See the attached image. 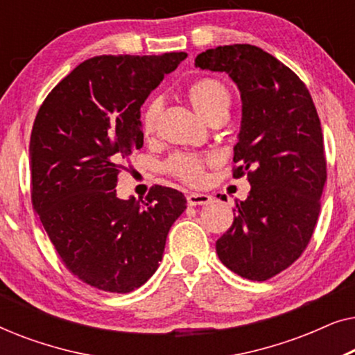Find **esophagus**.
I'll use <instances>...</instances> for the list:
<instances>
[{
	"label": "esophagus",
	"mask_w": 355,
	"mask_h": 355,
	"mask_svg": "<svg viewBox=\"0 0 355 355\" xmlns=\"http://www.w3.org/2000/svg\"><path fill=\"white\" fill-rule=\"evenodd\" d=\"M210 202H211V196H208V193H198V192L187 193V203L191 207L207 205V203Z\"/></svg>",
	"instance_id": "1"
}]
</instances>
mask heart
<instances>
[{"label": "heart", "instance_id": "heart-1", "mask_svg": "<svg viewBox=\"0 0 355 355\" xmlns=\"http://www.w3.org/2000/svg\"><path fill=\"white\" fill-rule=\"evenodd\" d=\"M187 98L197 113L203 116L208 123L226 119L232 105L230 89L221 80L213 79V77H202V79L193 80L187 87ZM162 106L163 101L158 96L145 105L140 116V128L144 135L155 134ZM211 163H215V157L210 153L178 152L164 162V171L189 186H200L205 181L207 166Z\"/></svg>", "mask_w": 355, "mask_h": 355}]
</instances>
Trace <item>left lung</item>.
I'll use <instances>...</instances> for the list:
<instances>
[{
	"instance_id": "left-lung-1",
	"label": "left lung",
	"mask_w": 355,
	"mask_h": 355,
	"mask_svg": "<svg viewBox=\"0 0 355 355\" xmlns=\"http://www.w3.org/2000/svg\"><path fill=\"white\" fill-rule=\"evenodd\" d=\"M196 66L227 72L239 87L232 178L247 176L252 186L216 254L242 278L266 281L302 255L317 225L327 182L317 108L299 76L259 46H216L200 53Z\"/></svg>"
}]
</instances>
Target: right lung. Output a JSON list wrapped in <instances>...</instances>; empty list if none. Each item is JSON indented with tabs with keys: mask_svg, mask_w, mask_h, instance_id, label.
<instances>
[{
	"mask_svg": "<svg viewBox=\"0 0 355 355\" xmlns=\"http://www.w3.org/2000/svg\"><path fill=\"white\" fill-rule=\"evenodd\" d=\"M187 55L95 56L43 101L31 135V196L62 263L106 293H130L158 268L173 223L186 210L176 189L121 200L124 159L142 148L140 106Z\"/></svg>",
	"mask_w": 355,
	"mask_h": 355,
	"instance_id": "obj_1",
	"label": "right lung"
}]
</instances>
